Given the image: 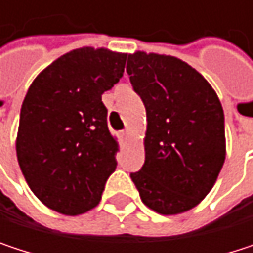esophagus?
Here are the masks:
<instances>
[{
    "label": "esophagus",
    "mask_w": 253,
    "mask_h": 253,
    "mask_svg": "<svg viewBox=\"0 0 253 253\" xmlns=\"http://www.w3.org/2000/svg\"><path fill=\"white\" fill-rule=\"evenodd\" d=\"M128 136H130V130H123V131H122V137H123V139H127V137H128Z\"/></svg>",
    "instance_id": "esophagus-1"
}]
</instances>
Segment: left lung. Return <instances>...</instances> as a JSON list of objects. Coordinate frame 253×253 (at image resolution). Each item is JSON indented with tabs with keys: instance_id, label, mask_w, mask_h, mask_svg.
Instances as JSON below:
<instances>
[{
	"instance_id": "1",
	"label": "left lung",
	"mask_w": 253,
	"mask_h": 253,
	"mask_svg": "<svg viewBox=\"0 0 253 253\" xmlns=\"http://www.w3.org/2000/svg\"><path fill=\"white\" fill-rule=\"evenodd\" d=\"M126 70L146 108L145 164L130 177L148 208L183 214L202 202L223 169L221 102L205 77L173 55L136 51Z\"/></svg>"
}]
</instances>
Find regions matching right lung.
<instances>
[{
	"mask_svg": "<svg viewBox=\"0 0 253 253\" xmlns=\"http://www.w3.org/2000/svg\"><path fill=\"white\" fill-rule=\"evenodd\" d=\"M126 58L108 48H77L45 67L26 93L17 161L30 190L52 211H90L116 171L119 142L102 93L123 76Z\"/></svg>",
	"mask_w": 253,
	"mask_h": 253,
	"instance_id": "right-lung-1",
	"label": "right lung"
}]
</instances>
